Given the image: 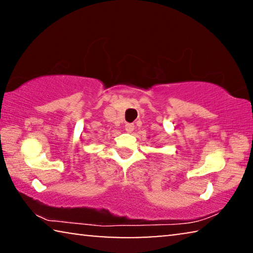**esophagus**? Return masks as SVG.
<instances>
[{"mask_svg":"<svg viewBox=\"0 0 253 253\" xmlns=\"http://www.w3.org/2000/svg\"><path fill=\"white\" fill-rule=\"evenodd\" d=\"M125 129H126V131H128V133H131V131L135 129V125L131 123H127L125 125Z\"/></svg>","mask_w":253,"mask_h":253,"instance_id":"esophagus-1","label":"esophagus"}]
</instances>
